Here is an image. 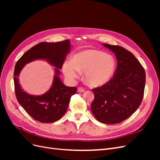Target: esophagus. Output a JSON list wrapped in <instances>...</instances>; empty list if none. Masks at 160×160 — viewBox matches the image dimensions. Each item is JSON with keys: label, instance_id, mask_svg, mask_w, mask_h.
<instances>
[{"label": "esophagus", "instance_id": "obj_1", "mask_svg": "<svg viewBox=\"0 0 160 160\" xmlns=\"http://www.w3.org/2000/svg\"><path fill=\"white\" fill-rule=\"evenodd\" d=\"M77 91L79 92V93H82V92L85 91V89L83 88H81V87H79V88H78V89H77Z\"/></svg>", "mask_w": 160, "mask_h": 160}]
</instances>
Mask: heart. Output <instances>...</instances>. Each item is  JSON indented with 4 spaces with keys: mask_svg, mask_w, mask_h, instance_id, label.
<instances>
[{
    "mask_svg": "<svg viewBox=\"0 0 160 160\" xmlns=\"http://www.w3.org/2000/svg\"><path fill=\"white\" fill-rule=\"evenodd\" d=\"M117 66L115 57L96 49H86L75 53L72 61H66L62 71L67 79L74 80L84 71L86 83L92 87L102 86L112 79Z\"/></svg>",
    "mask_w": 160,
    "mask_h": 160,
    "instance_id": "1",
    "label": "heart"
}]
</instances>
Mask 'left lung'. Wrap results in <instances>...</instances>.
I'll return each mask as SVG.
<instances>
[{"label": "left lung", "instance_id": "8db88e82", "mask_svg": "<svg viewBox=\"0 0 160 160\" xmlns=\"http://www.w3.org/2000/svg\"><path fill=\"white\" fill-rule=\"evenodd\" d=\"M115 55L118 65L113 78L93 89L95 99L91 110L96 119L105 124L123 122L141 104L146 84V72L129 51L118 45L103 44Z\"/></svg>", "mask_w": 160, "mask_h": 160}]
</instances>
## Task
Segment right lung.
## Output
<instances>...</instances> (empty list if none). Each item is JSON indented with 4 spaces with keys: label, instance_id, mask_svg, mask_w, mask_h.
Masks as SVG:
<instances>
[{
    "label": "right lung",
    "instance_id": "obj_1",
    "mask_svg": "<svg viewBox=\"0 0 160 160\" xmlns=\"http://www.w3.org/2000/svg\"><path fill=\"white\" fill-rule=\"evenodd\" d=\"M71 49L68 39L57 42H42L27 51L15 65L14 83L18 102L34 119L39 122L53 123L60 119L68 108L71 97L76 93V88L65 85L59 76V69ZM37 59H44L55 66V75L49 91L41 96H32L22 89L18 76L25 64Z\"/></svg>",
    "mask_w": 160,
    "mask_h": 160
}]
</instances>
